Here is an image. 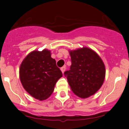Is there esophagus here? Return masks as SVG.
I'll return each mask as SVG.
<instances>
[{"label":"esophagus","mask_w":129,"mask_h":129,"mask_svg":"<svg viewBox=\"0 0 129 129\" xmlns=\"http://www.w3.org/2000/svg\"><path fill=\"white\" fill-rule=\"evenodd\" d=\"M66 66H63V67H61V69H60V70H61V71H62V72L63 73H64V72H65V71H66Z\"/></svg>","instance_id":"obj_1"}]
</instances>
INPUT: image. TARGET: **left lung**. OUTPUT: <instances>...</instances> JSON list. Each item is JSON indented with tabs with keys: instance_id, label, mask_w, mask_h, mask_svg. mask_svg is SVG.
Here are the masks:
<instances>
[{
	"instance_id": "obj_1",
	"label": "left lung",
	"mask_w": 129,
	"mask_h": 129,
	"mask_svg": "<svg viewBox=\"0 0 129 129\" xmlns=\"http://www.w3.org/2000/svg\"><path fill=\"white\" fill-rule=\"evenodd\" d=\"M70 55L72 64L64 75L71 90L80 98L92 95L104 81L105 69L102 59L87 47L71 51Z\"/></svg>"
}]
</instances>
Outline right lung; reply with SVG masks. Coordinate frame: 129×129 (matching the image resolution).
<instances>
[{
    "label": "right lung",
    "instance_id": "add662e5",
    "mask_svg": "<svg viewBox=\"0 0 129 129\" xmlns=\"http://www.w3.org/2000/svg\"><path fill=\"white\" fill-rule=\"evenodd\" d=\"M22 84L25 90L40 101L50 97L62 73L51 57L49 50L33 51L22 62L19 70Z\"/></svg>",
    "mask_w": 129,
    "mask_h": 129
}]
</instances>
